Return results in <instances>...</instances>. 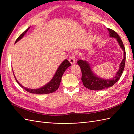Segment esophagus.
Here are the masks:
<instances>
[{
	"mask_svg": "<svg viewBox=\"0 0 134 134\" xmlns=\"http://www.w3.org/2000/svg\"><path fill=\"white\" fill-rule=\"evenodd\" d=\"M69 62L70 63V64H71V65L74 64L75 63V58H74V54L71 55V56H70L69 59Z\"/></svg>",
	"mask_w": 134,
	"mask_h": 134,
	"instance_id": "1",
	"label": "esophagus"
}]
</instances>
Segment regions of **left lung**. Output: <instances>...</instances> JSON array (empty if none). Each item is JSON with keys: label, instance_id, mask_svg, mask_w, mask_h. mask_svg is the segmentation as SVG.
Instances as JSON below:
<instances>
[{"label": "left lung", "instance_id": "obj_1", "mask_svg": "<svg viewBox=\"0 0 134 134\" xmlns=\"http://www.w3.org/2000/svg\"><path fill=\"white\" fill-rule=\"evenodd\" d=\"M109 37L115 38L118 42L119 46L124 51V58L119 65V70L117 71L116 75L111 79H104L98 76L93 72L90 64L85 60H79L78 64L80 66L82 71V80L84 86L89 90L98 91L108 88L113 86L117 81L119 80L122 75L124 70L125 60H126V52L123 42L119 35L115 31L108 28Z\"/></svg>", "mask_w": 134, "mask_h": 134}]
</instances>
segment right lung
Returning a JSON list of instances; mask_svg holds the SVG:
<instances>
[{
    "label": "right lung",
    "instance_id": "right-lung-1",
    "mask_svg": "<svg viewBox=\"0 0 134 134\" xmlns=\"http://www.w3.org/2000/svg\"><path fill=\"white\" fill-rule=\"evenodd\" d=\"M30 27H28L27 29L22 33L21 35H20L18 38L16 40L15 42H17L18 41H19L23 37V36H25V35L26 34V32L28 31V30L30 29ZM71 66L70 63L69 62V61L66 59L64 60L63 62L61 64L59 68H58L57 70H56L55 74H54L53 78H52V79L49 82L47 83L46 84L44 85L43 87L37 88V89H29L23 86L22 85H21L19 83L18 80L16 79L15 76L14 74V78L17 81V82L18 84L21 86L22 88H23L24 90L27 91L28 92L31 93H33V94H48V93H53L55 91L58 90L59 87L60 86V83L62 81V78L63 74L64 73V72L65 71V70L67 69L68 68L69 66ZM13 70V69H12Z\"/></svg>",
    "mask_w": 134,
    "mask_h": 134
}]
</instances>
